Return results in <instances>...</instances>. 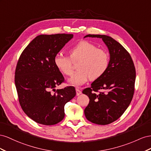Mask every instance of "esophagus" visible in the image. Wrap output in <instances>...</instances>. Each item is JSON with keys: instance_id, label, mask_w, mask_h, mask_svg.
<instances>
[{"instance_id": "obj_1", "label": "esophagus", "mask_w": 151, "mask_h": 151, "mask_svg": "<svg viewBox=\"0 0 151 151\" xmlns=\"http://www.w3.org/2000/svg\"><path fill=\"white\" fill-rule=\"evenodd\" d=\"M76 96H79V95H80L81 93V91L78 88H76Z\"/></svg>"}]
</instances>
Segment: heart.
I'll list each match as a JSON object with an SVG mask.
<instances>
[{"label":"heart","mask_w":151,"mask_h":151,"mask_svg":"<svg viewBox=\"0 0 151 151\" xmlns=\"http://www.w3.org/2000/svg\"><path fill=\"white\" fill-rule=\"evenodd\" d=\"M70 58L61 53L55 54L54 63L63 74L71 76L73 72V61H80L79 70L69 80L73 85L80 86L90 78L91 80L99 78L108 68L109 58L107 52L88 41L78 42L70 50Z\"/></svg>","instance_id":"1"}]
</instances>
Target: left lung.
I'll list each match as a JSON object with an SVG mask.
<instances>
[{"mask_svg":"<svg viewBox=\"0 0 151 151\" xmlns=\"http://www.w3.org/2000/svg\"><path fill=\"white\" fill-rule=\"evenodd\" d=\"M85 37L102 38L109 52V66L104 74L82 92L90 99L84 110L86 118L106 125L117 120L130 105L134 94L135 68L128 52L113 38L90 34Z\"/></svg>","mask_w":151,"mask_h":151,"instance_id":"left-lung-1","label":"left lung"}]
</instances>
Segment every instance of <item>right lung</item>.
<instances>
[{
    "label": "right lung",
    "mask_w": 151,
    "mask_h": 151,
    "mask_svg": "<svg viewBox=\"0 0 151 151\" xmlns=\"http://www.w3.org/2000/svg\"><path fill=\"white\" fill-rule=\"evenodd\" d=\"M73 34L40 35L21 53L15 71V85L21 108L29 118L53 125L64 118V106L76 96L74 87L55 90L64 81L54 58Z\"/></svg>",
    "instance_id": "obj_1"
}]
</instances>
